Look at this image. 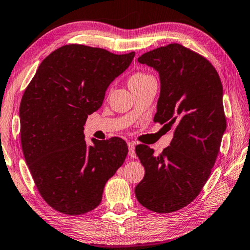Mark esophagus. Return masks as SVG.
Wrapping results in <instances>:
<instances>
[{
	"instance_id": "obj_1",
	"label": "esophagus",
	"mask_w": 250,
	"mask_h": 250,
	"mask_svg": "<svg viewBox=\"0 0 250 250\" xmlns=\"http://www.w3.org/2000/svg\"><path fill=\"white\" fill-rule=\"evenodd\" d=\"M128 147H129V155L131 156V158H135V145L133 142H129L128 143Z\"/></svg>"
}]
</instances>
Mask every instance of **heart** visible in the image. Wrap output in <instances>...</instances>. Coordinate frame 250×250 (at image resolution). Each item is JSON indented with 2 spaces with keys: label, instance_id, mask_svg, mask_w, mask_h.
<instances>
[{
  "label": "heart",
  "instance_id": "heart-1",
  "mask_svg": "<svg viewBox=\"0 0 250 250\" xmlns=\"http://www.w3.org/2000/svg\"><path fill=\"white\" fill-rule=\"evenodd\" d=\"M150 79H154V77L151 74L146 73V71H137V73H134L130 77L129 86H131V84H135V83H145V82H147V80H150Z\"/></svg>",
  "mask_w": 250,
  "mask_h": 250
}]
</instances>
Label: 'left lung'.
<instances>
[{"label": "left lung", "mask_w": 250, "mask_h": 250, "mask_svg": "<svg viewBox=\"0 0 250 250\" xmlns=\"http://www.w3.org/2000/svg\"><path fill=\"white\" fill-rule=\"evenodd\" d=\"M138 62L159 71L161 94L153 121L173 126L174 135L160 155L146 145L135 146L146 170L135 196L152 211L173 213L195 200L216 162L226 129L223 86L209 61L181 44L150 50Z\"/></svg>", "instance_id": "8db88e82"}]
</instances>
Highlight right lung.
<instances>
[{
  "label": "right lung",
  "instance_id": "1",
  "mask_svg": "<svg viewBox=\"0 0 250 250\" xmlns=\"http://www.w3.org/2000/svg\"><path fill=\"white\" fill-rule=\"evenodd\" d=\"M134 54L64 45L41 62L25 89L20 105L23 154L37 191L55 210L74 216L95 209L107 181L124 164L125 140L94 139L88 146L83 125Z\"/></svg>",
  "mask_w": 250,
  "mask_h": 250
}]
</instances>
